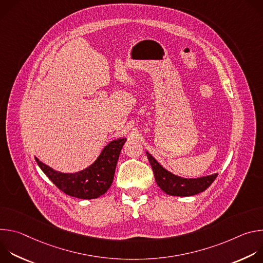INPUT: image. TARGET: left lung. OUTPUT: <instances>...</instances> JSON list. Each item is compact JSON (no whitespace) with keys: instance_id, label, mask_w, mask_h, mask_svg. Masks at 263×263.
<instances>
[{"instance_id":"obj_1","label":"left lung","mask_w":263,"mask_h":263,"mask_svg":"<svg viewBox=\"0 0 263 263\" xmlns=\"http://www.w3.org/2000/svg\"><path fill=\"white\" fill-rule=\"evenodd\" d=\"M146 156L154 172V177L158 186L170 196L190 197L200 194L206 191L217 177V174H214L197 179L181 178L163 168L147 152Z\"/></svg>"}]
</instances>
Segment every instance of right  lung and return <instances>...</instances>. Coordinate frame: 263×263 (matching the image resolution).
Instances as JSON below:
<instances>
[{
    "label": "right lung",
    "instance_id": "right-lung-1",
    "mask_svg": "<svg viewBox=\"0 0 263 263\" xmlns=\"http://www.w3.org/2000/svg\"><path fill=\"white\" fill-rule=\"evenodd\" d=\"M125 141L126 138L112 140L90 166L74 174L54 171L36 157L35 159L49 179L67 196L84 200L97 199L107 192L114 181L118 159Z\"/></svg>",
    "mask_w": 263,
    "mask_h": 263
}]
</instances>
